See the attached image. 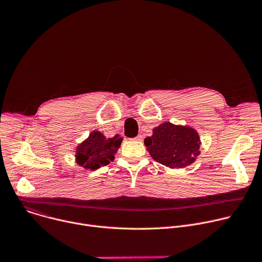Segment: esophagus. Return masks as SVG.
Segmentation results:
<instances>
[{
    "instance_id": "esophagus-1",
    "label": "esophagus",
    "mask_w": 262,
    "mask_h": 262,
    "mask_svg": "<svg viewBox=\"0 0 262 262\" xmlns=\"http://www.w3.org/2000/svg\"><path fill=\"white\" fill-rule=\"evenodd\" d=\"M134 140H136V141H143V137H142L141 135H139V136H137Z\"/></svg>"
}]
</instances>
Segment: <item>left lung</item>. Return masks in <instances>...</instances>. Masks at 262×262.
I'll list each match as a JSON object with an SVG mask.
<instances>
[{
    "label": "left lung",
    "instance_id": "1",
    "mask_svg": "<svg viewBox=\"0 0 262 262\" xmlns=\"http://www.w3.org/2000/svg\"><path fill=\"white\" fill-rule=\"evenodd\" d=\"M144 144L156 162L170 169L192 165L201 152V140L195 128L169 121L155 127L152 136L147 137Z\"/></svg>",
    "mask_w": 262,
    "mask_h": 262
}]
</instances>
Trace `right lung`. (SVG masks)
I'll use <instances>...</instances> for the list:
<instances>
[{
  "label": "right lung",
  "instance_id": "add662e5",
  "mask_svg": "<svg viewBox=\"0 0 262 262\" xmlns=\"http://www.w3.org/2000/svg\"><path fill=\"white\" fill-rule=\"evenodd\" d=\"M123 138H106L99 130H92L89 137L76 147V163L86 170L95 171L114 161Z\"/></svg>",
  "mask_w": 262,
  "mask_h": 262
}]
</instances>
